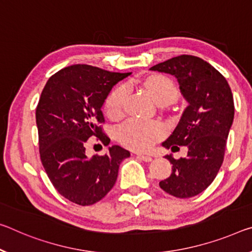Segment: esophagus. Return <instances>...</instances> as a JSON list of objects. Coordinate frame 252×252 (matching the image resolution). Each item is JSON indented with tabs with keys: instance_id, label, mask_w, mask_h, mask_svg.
Instances as JSON below:
<instances>
[{
	"instance_id": "esophagus-1",
	"label": "esophagus",
	"mask_w": 252,
	"mask_h": 252,
	"mask_svg": "<svg viewBox=\"0 0 252 252\" xmlns=\"http://www.w3.org/2000/svg\"><path fill=\"white\" fill-rule=\"evenodd\" d=\"M137 157L139 158V159H141V160H143V161H146V162H149V161H151L153 160V158L150 157V156H147V155H142V154H137Z\"/></svg>"
}]
</instances>
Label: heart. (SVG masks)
<instances>
[{
	"mask_svg": "<svg viewBox=\"0 0 252 252\" xmlns=\"http://www.w3.org/2000/svg\"><path fill=\"white\" fill-rule=\"evenodd\" d=\"M142 86L149 92L159 105L169 104L178 97V87L173 79L165 75H153L142 82ZM127 87L121 85L111 92L105 101L106 114L111 119L122 117ZM166 133V127L158 121L129 120L118 130V138L122 145L134 150H147Z\"/></svg>",
	"mask_w": 252,
	"mask_h": 252,
	"instance_id": "obj_1",
	"label": "heart"
}]
</instances>
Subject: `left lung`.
<instances>
[{
  "mask_svg": "<svg viewBox=\"0 0 252 252\" xmlns=\"http://www.w3.org/2000/svg\"><path fill=\"white\" fill-rule=\"evenodd\" d=\"M150 70L174 75L189 103L173 133L162 142L171 150L186 146L187 157L165 156L173 171L159 186L175 197H193L211 185L221 168L234 118L232 92L224 76L195 56H177Z\"/></svg>",
  "mask_w": 252,
  "mask_h": 252,
  "instance_id": "left-lung-1",
  "label": "left lung"
}]
</instances>
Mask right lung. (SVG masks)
Listing matches in <instances>:
<instances>
[{"label": "right lung", "instance_id": "right-lung-1", "mask_svg": "<svg viewBox=\"0 0 252 252\" xmlns=\"http://www.w3.org/2000/svg\"><path fill=\"white\" fill-rule=\"evenodd\" d=\"M129 75L73 65L51 76L42 90L35 110L40 159L55 189L75 204L101 201L117 182L120 163L130 157L120 146L103 156L85 154L90 138L110 143L102 131V106L115 84Z\"/></svg>", "mask_w": 252, "mask_h": 252}]
</instances>
